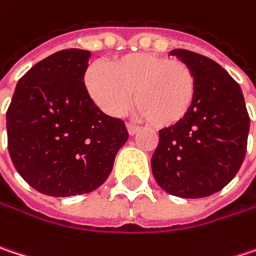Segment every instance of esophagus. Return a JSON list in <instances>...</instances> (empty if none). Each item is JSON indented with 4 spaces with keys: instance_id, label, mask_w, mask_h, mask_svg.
I'll list each match as a JSON object with an SVG mask.
<instances>
[{
    "instance_id": "obj_1",
    "label": "esophagus",
    "mask_w": 256,
    "mask_h": 256,
    "mask_svg": "<svg viewBox=\"0 0 256 256\" xmlns=\"http://www.w3.org/2000/svg\"><path fill=\"white\" fill-rule=\"evenodd\" d=\"M126 128H128V134H136V133L139 132V126H136V124H132V123H128V124H126Z\"/></svg>"
}]
</instances>
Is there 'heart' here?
<instances>
[{
  "instance_id": "obj_1",
  "label": "heart",
  "mask_w": 256,
  "mask_h": 256,
  "mask_svg": "<svg viewBox=\"0 0 256 256\" xmlns=\"http://www.w3.org/2000/svg\"><path fill=\"white\" fill-rule=\"evenodd\" d=\"M92 100L110 116L122 114L134 92L138 114L155 128H170L190 111L196 95V78L182 60L156 54H128L86 73Z\"/></svg>"
}]
</instances>
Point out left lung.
I'll list each match as a JSON object with an SVG mask.
<instances>
[{
	"label": "left lung",
	"instance_id": "8db88e82",
	"mask_svg": "<svg viewBox=\"0 0 256 256\" xmlns=\"http://www.w3.org/2000/svg\"><path fill=\"white\" fill-rule=\"evenodd\" d=\"M170 54L192 67L196 95L182 122L160 130L152 174L170 195L210 196L232 182L246 155L249 114L244 94L211 58L188 50Z\"/></svg>",
	"mask_w": 256,
	"mask_h": 256
}]
</instances>
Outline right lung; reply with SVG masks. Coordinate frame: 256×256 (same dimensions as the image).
<instances>
[{
	"label": "right lung",
	"instance_id": "add662e5",
	"mask_svg": "<svg viewBox=\"0 0 256 256\" xmlns=\"http://www.w3.org/2000/svg\"><path fill=\"white\" fill-rule=\"evenodd\" d=\"M89 51L62 50L35 64L7 110V144L18 174L50 196L98 189L128 138L124 122L104 114L84 86Z\"/></svg>",
	"mask_w": 256,
	"mask_h": 256
}]
</instances>
